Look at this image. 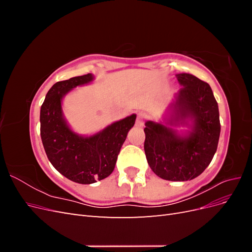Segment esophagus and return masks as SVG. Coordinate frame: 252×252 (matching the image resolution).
Masks as SVG:
<instances>
[{
    "mask_svg": "<svg viewBox=\"0 0 252 252\" xmlns=\"http://www.w3.org/2000/svg\"><path fill=\"white\" fill-rule=\"evenodd\" d=\"M146 119H147V114L145 112H140V113H138V117H136L135 124L140 126V127H142L145 123V121H146Z\"/></svg>",
    "mask_w": 252,
    "mask_h": 252,
    "instance_id": "esophagus-1",
    "label": "esophagus"
}]
</instances>
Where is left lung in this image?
Instances as JSON below:
<instances>
[{"label":"left lung","instance_id":"left-lung-1","mask_svg":"<svg viewBox=\"0 0 252 252\" xmlns=\"http://www.w3.org/2000/svg\"><path fill=\"white\" fill-rule=\"evenodd\" d=\"M175 77L183 87L170 105L172 113L167 123L188 126L190 130L179 134L169 126L148 121L144 128V150L158 177L190 181L207 168L217 151L220 132L219 106L208 83L189 73Z\"/></svg>","mask_w":252,"mask_h":252}]
</instances>
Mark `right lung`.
Returning a JSON list of instances; mask_svg holds the SVG:
<instances>
[{
  "mask_svg": "<svg viewBox=\"0 0 252 252\" xmlns=\"http://www.w3.org/2000/svg\"><path fill=\"white\" fill-rule=\"evenodd\" d=\"M93 80L94 75L88 73L56 83L40 113L41 139L48 159L60 173L79 184H93L111 174L136 118L131 114L90 136L73 132L64 119L62 98L71 89Z\"/></svg>",
  "mask_w": 252,
  "mask_h": 252,
  "instance_id": "right-lung-1",
  "label": "right lung"
}]
</instances>
